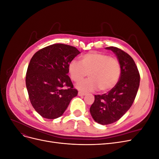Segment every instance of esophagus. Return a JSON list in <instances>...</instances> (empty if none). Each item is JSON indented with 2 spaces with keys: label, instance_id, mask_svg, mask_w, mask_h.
Here are the masks:
<instances>
[{
  "label": "esophagus",
  "instance_id": "obj_1",
  "mask_svg": "<svg viewBox=\"0 0 159 159\" xmlns=\"http://www.w3.org/2000/svg\"><path fill=\"white\" fill-rule=\"evenodd\" d=\"M78 95L79 96H84V95H85V93H83V92H81V91H79V92H78Z\"/></svg>",
  "mask_w": 159,
  "mask_h": 159
}]
</instances>
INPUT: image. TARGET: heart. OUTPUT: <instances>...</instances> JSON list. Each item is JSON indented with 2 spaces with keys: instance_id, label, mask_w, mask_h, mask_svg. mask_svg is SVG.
I'll list each match as a JSON object with an SVG mask.
<instances>
[{
  "instance_id": "heart-1",
  "label": "heart",
  "mask_w": 159,
  "mask_h": 159,
  "mask_svg": "<svg viewBox=\"0 0 159 159\" xmlns=\"http://www.w3.org/2000/svg\"><path fill=\"white\" fill-rule=\"evenodd\" d=\"M71 80L78 83L88 75L89 78L77 85L80 90L88 92L98 88L100 91H107L113 88L121 75L119 61L107 54L90 52L80 57V62L72 60L68 65Z\"/></svg>"
}]
</instances>
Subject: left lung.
<instances>
[{"mask_svg":"<svg viewBox=\"0 0 159 159\" xmlns=\"http://www.w3.org/2000/svg\"><path fill=\"white\" fill-rule=\"evenodd\" d=\"M117 56L121 66L117 84L107 93L95 95L89 111L95 121L108 125L121 119L131 107L140 83V75L132 57L116 47L105 48Z\"/></svg>","mask_w":159,"mask_h":159,"instance_id":"left-lung-1","label":"left lung"}]
</instances>
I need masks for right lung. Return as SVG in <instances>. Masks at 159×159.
<instances>
[{
    "instance_id": "1",
    "label": "right lung",
    "mask_w": 159,
    "mask_h": 159,
    "mask_svg": "<svg viewBox=\"0 0 159 159\" xmlns=\"http://www.w3.org/2000/svg\"><path fill=\"white\" fill-rule=\"evenodd\" d=\"M79 54L74 46L54 44L32 56L26 71V85L32 107L42 117H60L78 95L67 74L70 62Z\"/></svg>"
}]
</instances>
